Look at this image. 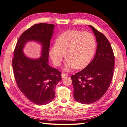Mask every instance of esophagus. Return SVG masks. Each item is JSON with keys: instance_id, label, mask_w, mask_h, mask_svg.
<instances>
[{"instance_id": "34e87169", "label": "esophagus", "mask_w": 127, "mask_h": 127, "mask_svg": "<svg viewBox=\"0 0 127 127\" xmlns=\"http://www.w3.org/2000/svg\"><path fill=\"white\" fill-rule=\"evenodd\" d=\"M68 76H69V75H68V74H66V73H62L61 74V76H62V78H65V77H66Z\"/></svg>"}]
</instances>
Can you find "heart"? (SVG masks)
Listing matches in <instances>:
<instances>
[{
  "mask_svg": "<svg viewBox=\"0 0 127 127\" xmlns=\"http://www.w3.org/2000/svg\"><path fill=\"white\" fill-rule=\"evenodd\" d=\"M96 41L90 32L71 30L64 32L55 40V45L50 48L49 55L52 62L59 66L64 54L66 59L64 70L75 67L80 69L89 64L95 50Z\"/></svg>",
  "mask_w": 127,
  "mask_h": 127,
  "instance_id": "heart-1",
  "label": "heart"
}]
</instances>
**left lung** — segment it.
<instances>
[{"instance_id":"left-lung-1","label":"left lung","mask_w":127,"mask_h":127,"mask_svg":"<svg viewBox=\"0 0 127 127\" xmlns=\"http://www.w3.org/2000/svg\"><path fill=\"white\" fill-rule=\"evenodd\" d=\"M97 43L93 60L85 69L72 75L73 96L77 102L90 104L99 100L106 93L113 78L114 55L108 39L89 25Z\"/></svg>"}]
</instances>
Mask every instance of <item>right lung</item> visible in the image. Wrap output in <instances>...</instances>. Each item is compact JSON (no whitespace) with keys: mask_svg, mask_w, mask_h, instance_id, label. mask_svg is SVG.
<instances>
[{"mask_svg":"<svg viewBox=\"0 0 127 127\" xmlns=\"http://www.w3.org/2000/svg\"><path fill=\"white\" fill-rule=\"evenodd\" d=\"M55 25L35 24L24 32L18 39L12 66L16 83L27 99L35 104L45 105L53 100L55 90L62 79L61 72L49 65L50 41ZM34 41L41 45V56L27 57L23 53L25 45Z\"/></svg>","mask_w":127,"mask_h":127,"instance_id":"right-lung-1","label":"right lung"}]
</instances>
